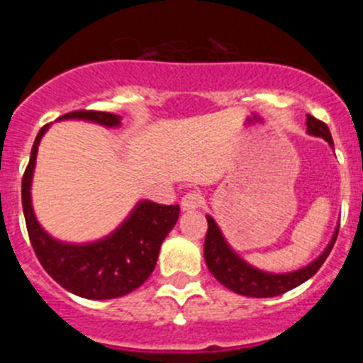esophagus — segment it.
I'll use <instances>...</instances> for the list:
<instances>
[{"label":"esophagus","instance_id":"34e87169","mask_svg":"<svg viewBox=\"0 0 363 363\" xmlns=\"http://www.w3.org/2000/svg\"><path fill=\"white\" fill-rule=\"evenodd\" d=\"M182 211L184 213H189V211L198 209L201 205V194L200 192H187L184 198H182Z\"/></svg>","mask_w":363,"mask_h":363}]
</instances>
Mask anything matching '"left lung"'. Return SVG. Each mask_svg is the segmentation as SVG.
Instances as JSON below:
<instances>
[{"label":"left lung","mask_w":363,"mask_h":363,"mask_svg":"<svg viewBox=\"0 0 363 363\" xmlns=\"http://www.w3.org/2000/svg\"><path fill=\"white\" fill-rule=\"evenodd\" d=\"M307 134L323 138L329 145L335 147L329 127L311 114H307ZM207 223H209V229H207V236H205L203 256L211 274L233 293L252 298L278 296V294L287 293V291L294 289V287L309 280L311 277H314L331 252L336 236H338V227H336L329 245L323 249L318 258H314L306 267H300L291 272H269L251 265L234 251L214 221V218L209 214H207Z\"/></svg>","instance_id":"left-lung-1"}]
</instances>
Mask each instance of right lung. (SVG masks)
Here are the masks:
<instances>
[{"label": "right lung", "instance_id": "add662e5", "mask_svg": "<svg viewBox=\"0 0 363 363\" xmlns=\"http://www.w3.org/2000/svg\"><path fill=\"white\" fill-rule=\"evenodd\" d=\"M63 120L89 121L107 129H116L121 125V116L98 111L69 112L57 118V121ZM49 127L50 125H45L38 133L30 150V162L21 182V201L28 238L40 264L63 289L76 296L111 300L133 293L156 267L160 247L178 221L179 205H160L150 200H140L129 216L104 238L86 243L54 238L38 221L30 194L38 147Z\"/></svg>", "mask_w": 363, "mask_h": 363}]
</instances>
